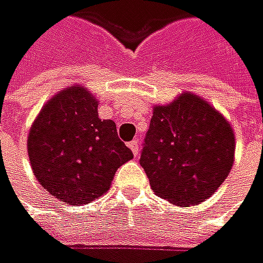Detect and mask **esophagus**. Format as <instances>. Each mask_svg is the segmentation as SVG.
Returning a JSON list of instances; mask_svg holds the SVG:
<instances>
[{
  "label": "esophagus",
  "mask_w": 263,
  "mask_h": 263,
  "mask_svg": "<svg viewBox=\"0 0 263 263\" xmlns=\"http://www.w3.org/2000/svg\"><path fill=\"white\" fill-rule=\"evenodd\" d=\"M129 148H130V151L134 153V156H139V142L137 140H133V142H129Z\"/></svg>",
  "instance_id": "1"
}]
</instances>
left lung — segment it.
Returning <instances> with one entry per match:
<instances>
[{
    "label": "left lung",
    "mask_w": 263,
    "mask_h": 263,
    "mask_svg": "<svg viewBox=\"0 0 263 263\" xmlns=\"http://www.w3.org/2000/svg\"><path fill=\"white\" fill-rule=\"evenodd\" d=\"M236 151L230 121L205 98L182 92L153 107L140 156L156 196L177 206L210 199L228 177Z\"/></svg>",
    "instance_id": "obj_1"
}]
</instances>
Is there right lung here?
Wrapping results in <instances>:
<instances>
[{
	"instance_id": "add662e5",
	"label": "right lung",
	"mask_w": 263,
	"mask_h": 263,
	"mask_svg": "<svg viewBox=\"0 0 263 263\" xmlns=\"http://www.w3.org/2000/svg\"><path fill=\"white\" fill-rule=\"evenodd\" d=\"M27 154L40 185L67 205L106 194L115 171L133 159L112 120L98 117V100L80 84L57 92L27 136Z\"/></svg>"
}]
</instances>
